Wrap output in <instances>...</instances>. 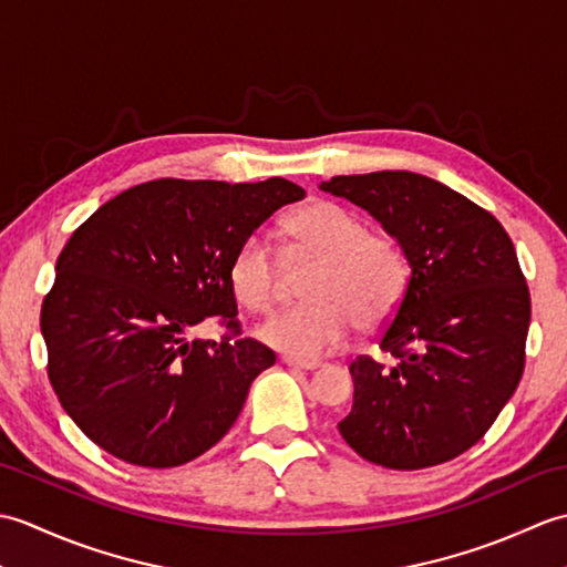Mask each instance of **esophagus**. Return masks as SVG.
<instances>
[{
	"mask_svg": "<svg viewBox=\"0 0 567 567\" xmlns=\"http://www.w3.org/2000/svg\"><path fill=\"white\" fill-rule=\"evenodd\" d=\"M285 365L290 368H297V370H319L321 363H317V360H299V358H292V355H285Z\"/></svg>",
	"mask_w": 567,
	"mask_h": 567,
	"instance_id": "34e87169",
	"label": "esophagus"
}]
</instances>
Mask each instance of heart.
I'll list each match as a JSON object with an SVG mask.
<instances>
[{
	"label": "heart",
	"mask_w": 567,
	"mask_h": 567,
	"mask_svg": "<svg viewBox=\"0 0 567 567\" xmlns=\"http://www.w3.org/2000/svg\"><path fill=\"white\" fill-rule=\"evenodd\" d=\"M287 234L297 252L319 258L309 275V302L282 309L260 336L277 351L315 360L336 351L351 333L378 331L400 309L409 287V258L400 238L390 231H368L363 216L343 204L315 199L287 219ZM228 285L236 302L268 315L277 302V262L270 238L252 231L240 240Z\"/></svg>",
	"instance_id": "1"
}]
</instances>
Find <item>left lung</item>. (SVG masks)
I'll return each instance as SVG.
<instances>
[{
    "instance_id": "8db88e82",
    "label": "left lung",
    "mask_w": 567,
    "mask_h": 567,
    "mask_svg": "<svg viewBox=\"0 0 567 567\" xmlns=\"http://www.w3.org/2000/svg\"><path fill=\"white\" fill-rule=\"evenodd\" d=\"M321 189L375 216L412 268L378 339L394 365L353 360L341 436L382 467L449 463L485 436L524 372L532 297L512 238L487 209L416 173L339 175Z\"/></svg>"
}]
</instances>
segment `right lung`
Returning a JSON list of instances; mask_svg holds the SVG:
<instances>
[{
    "label": "right lung",
    "instance_id": "1",
    "mask_svg": "<svg viewBox=\"0 0 567 567\" xmlns=\"http://www.w3.org/2000/svg\"><path fill=\"white\" fill-rule=\"evenodd\" d=\"M305 197L282 177L228 185L151 179L75 228L43 297L48 378L102 451L177 467L219 443L275 353L240 336L228 265L240 240ZM212 318L219 342L186 333Z\"/></svg>",
    "mask_w": 567,
    "mask_h": 567
}]
</instances>
